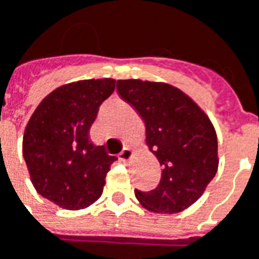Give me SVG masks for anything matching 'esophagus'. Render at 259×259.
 Returning a JSON list of instances; mask_svg holds the SVG:
<instances>
[{"instance_id":"esophagus-1","label":"esophagus","mask_w":259,"mask_h":259,"mask_svg":"<svg viewBox=\"0 0 259 259\" xmlns=\"http://www.w3.org/2000/svg\"><path fill=\"white\" fill-rule=\"evenodd\" d=\"M132 156H133V152H132V149H130L129 146H124V148H123V151L120 152V155H118V159H120L121 162H127Z\"/></svg>"}]
</instances>
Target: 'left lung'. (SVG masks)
Returning <instances> with one entry per match:
<instances>
[{
  "mask_svg": "<svg viewBox=\"0 0 259 259\" xmlns=\"http://www.w3.org/2000/svg\"><path fill=\"white\" fill-rule=\"evenodd\" d=\"M117 91L145 121L146 145L162 166L158 187L148 193L135 190L136 198L155 213L186 210L218 172V136L210 118L181 90L165 82L118 79Z\"/></svg>",
  "mask_w": 259,
  "mask_h": 259,
  "instance_id": "obj_1",
  "label": "left lung"
}]
</instances>
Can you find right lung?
<instances>
[{
	"mask_svg": "<svg viewBox=\"0 0 259 259\" xmlns=\"http://www.w3.org/2000/svg\"><path fill=\"white\" fill-rule=\"evenodd\" d=\"M111 78L65 84L46 96L28 120L23 156L40 196L66 210L88 207L103 194L117 158L90 141L98 108L113 94Z\"/></svg>",
	"mask_w": 259,
	"mask_h": 259,
	"instance_id": "obj_1",
	"label": "right lung"
}]
</instances>
